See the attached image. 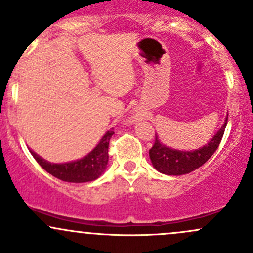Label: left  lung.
<instances>
[{"label": "left lung", "mask_w": 253, "mask_h": 253, "mask_svg": "<svg viewBox=\"0 0 253 253\" xmlns=\"http://www.w3.org/2000/svg\"><path fill=\"white\" fill-rule=\"evenodd\" d=\"M227 122L228 117L225 118L224 124L221 129L209 141L208 145L192 152L177 151V149L167 147L160 142L158 136L156 135L153 147L149 149V158H151L152 164L159 172L171 176L186 175V173L197 170L198 168L205 164L216 152L217 147L221 143L222 137H223Z\"/></svg>", "instance_id": "8db88e82"}]
</instances>
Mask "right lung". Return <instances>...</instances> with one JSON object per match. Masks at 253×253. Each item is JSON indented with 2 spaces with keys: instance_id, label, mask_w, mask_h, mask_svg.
<instances>
[{
  "instance_id": "right-lung-1",
  "label": "right lung",
  "mask_w": 253,
  "mask_h": 253,
  "mask_svg": "<svg viewBox=\"0 0 253 253\" xmlns=\"http://www.w3.org/2000/svg\"><path fill=\"white\" fill-rule=\"evenodd\" d=\"M113 130H110L102 136L100 142L97 143L90 153L86 154L82 159L75 162L64 163V164H54L47 160L42 159L39 154L31 152L32 157L36 159L41 167L47 172L53 175L54 177L65 182H73V183H82V182H90L96 180L97 177L104 173L108 163V145Z\"/></svg>"
}]
</instances>
